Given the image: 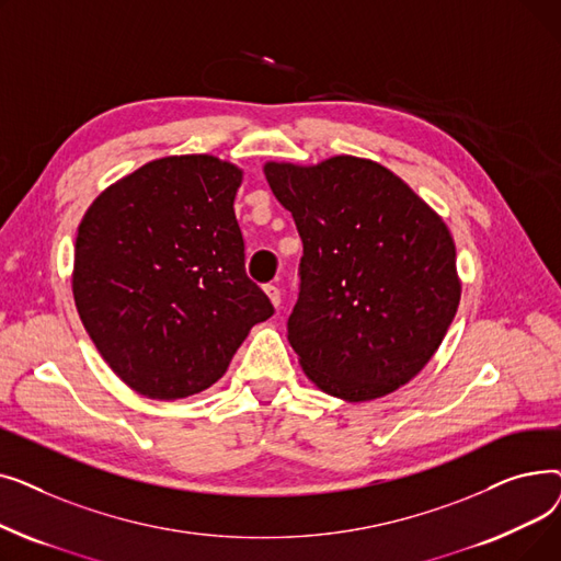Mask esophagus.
Segmentation results:
<instances>
[{"label": "esophagus", "mask_w": 561, "mask_h": 561, "mask_svg": "<svg viewBox=\"0 0 561 561\" xmlns=\"http://www.w3.org/2000/svg\"><path fill=\"white\" fill-rule=\"evenodd\" d=\"M263 290H265V296L271 298V302H273L275 307H279V302H282V290H279V286H277V284H265Z\"/></svg>", "instance_id": "34e87169"}]
</instances>
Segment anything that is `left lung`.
<instances>
[{
	"label": "left lung",
	"mask_w": 561,
	"mask_h": 561,
	"mask_svg": "<svg viewBox=\"0 0 561 561\" xmlns=\"http://www.w3.org/2000/svg\"><path fill=\"white\" fill-rule=\"evenodd\" d=\"M263 172L302 239L288 343L307 377L347 402L407 385L438 350L461 298L446 222L368 159L271 161Z\"/></svg>",
	"instance_id": "left-lung-1"
}]
</instances>
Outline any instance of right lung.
I'll return each instance as SVG.
<instances>
[{
  "label": "right lung",
  "instance_id": "add662e5",
  "mask_svg": "<svg viewBox=\"0 0 561 561\" xmlns=\"http://www.w3.org/2000/svg\"><path fill=\"white\" fill-rule=\"evenodd\" d=\"M243 172L209 154L165 157L108 186L85 211L72 293L88 336L127 387L195 396L275 309L245 273L233 214Z\"/></svg>",
  "mask_w": 561,
  "mask_h": 561
}]
</instances>
